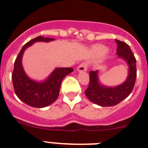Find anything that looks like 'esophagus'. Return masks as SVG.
<instances>
[{
	"mask_svg": "<svg viewBox=\"0 0 148 148\" xmlns=\"http://www.w3.org/2000/svg\"><path fill=\"white\" fill-rule=\"evenodd\" d=\"M87 66H88L87 63L83 62L78 66L77 70H78V71L79 72H85L87 70Z\"/></svg>",
	"mask_w": 148,
	"mask_h": 148,
	"instance_id": "esophagus-1",
	"label": "esophagus"
}]
</instances>
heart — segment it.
Here are the masks:
<instances>
[{
    "instance_id": "obj_1",
    "label": "heart",
    "mask_w": 148,
    "mask_h": 148,
    "mask_svg": "<svg viewBox=\"0 0 148 148\" xmlns=\"http://www.w3.org/2000/svg\"><path fill=\"white\" fill-rule=\"evenodd\" d=\"M93 51L94 53L95 54L99 55V56H102V55L105 54L107 53V48L104 46H101V45H97V46H95L93 47Z\"/></svg>"
}]
</instances>
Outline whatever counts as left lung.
Here are the masks:
<instances>
[{
  "label": "left lung",
  "mask_w": 148,
  "mask_h": 148,
  "mask_svg": "<svg viewBox=\"0 0 148 148\" xmlns=\"http://www.w3.org/2000/svg\"><path fill=\"white\" fill-rule=\"evenodd\" d=\"M117 51L119 58L126 61L129 66L127 80L116 87H105L99 82L98 70L90 72V83L85 90L89 100L101 107L115 106L126 99L131 93L136 78V60L130 47L125 42L116 40Z\"/></svg>",
  "instance_id": "obj_1"
}]
</instances>
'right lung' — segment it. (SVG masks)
<instances>
[{
	"label": "right lung",
	"mask_w": 148,
	"mask_h": 148,
	"mask_svg": "<svg viewBox=\"0 0 148 148\" xmlns=\"http://www.w3.org/2000/svg\"><path fill=\"white\" fill-rule=\"evenodd\" d=\"M54 38L38 36L30 40L17 56L12 74L13 87L18 99L33 108H42L53 104L59 95L63 78L73 71V68H56L45 81L38 82L30 79L22 66V56L25 49L35 42H49Z\"/></svg>",
	"instance_id": "add662e5"
}]
</instances>
